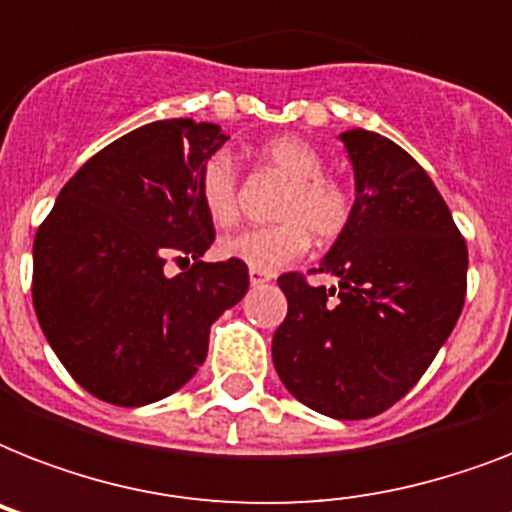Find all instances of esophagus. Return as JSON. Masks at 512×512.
Returning <instances> with one entry per match:
<instances>
[{"instance_id": "1", "label": "esophagus", "mask_w": 512, "mask_h": 512, "mask_svg": "<svg viewBox=\"0 0 512 512\" xmlns=\"http://www.w3.org/2000/svg\"><path fill=\"white\" fill-rule=\"evenodd\" d=\"M249 281H252V287H260V284H265V281H271V273L252 268V271H249Z\"/></svg>"}]
</instances>
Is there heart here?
<instances>
[{"label":"heart","instance_id":"b5f03b06","mask_svg":"<svg viewBox=\"0 0 512 512\" xmlns=\"http://www.w3.org/2000/svg\"><path fill=\"white\" fill-rule=\"evenodd\" d=\"M257 159L287 180L273 209L279 223L233 233L220 244V255L257 271H276L305 255L311 236L316 244L327 247L348 231L356 212V196L340 177L327 175V159L313 143L297 135H281L257 148ZM196 196L217 228H231L236 223L239 175L225 151H215L201 162Z\"/></svg>","mask_w":512,"mask_h":512}]
</instances>
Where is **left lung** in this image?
Wrapping results in <instances>:
<instances>
[{"mask_svg": "<svg viewBox=\"0 0 512 512\" xmlns=\"http://www.w3.org/2000/svg\"><path fill=\"white\" fill-rule=\"evenodd\" d=\"M340 140L356 212L311 271L337 276V287L279 276L289 311L273 335V366L313 412L366 420L401 401L452 335L468 292V244L404 148L369 130Z\"/></svg>", "mask_w": 512, "mask_h": 512, "instance_id": "1", "label": "left lung"}]
</instances>
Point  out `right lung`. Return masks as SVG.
<instances>
[{"label": "right lung", "mask_w": 512, "mask_h": 512, "mask_svg": "<svg viewBox=\"0 0 512 512\" xmlns=\"http://www.w3.org/2000/svg\"><path fill=\"white\" fill-rule=\"evenodd\" d=\"M228 135L164 119L127 132L63 185L34 239V311L68 374L100 401L154 404L204 364L209 327L249 289L239 260L204 263L215 225L196 172ZM183 262L177 277L163 265Z\"/></svg>", "instance_id": "add662e5"}]
</instances>
